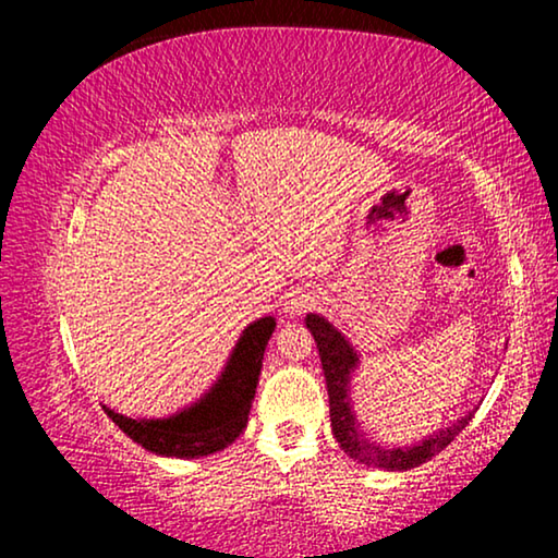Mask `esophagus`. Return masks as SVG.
<instances>
[{"mask_svg": "<svg viewBox=\"0 0 558 558\" xmlns=\"http://www.w3.org/2000/svg\"><path fill=\"white\" fill-rule=\"evenodd\" d=\"M307 307V300H292L290 305H288V313L290 315H298V313H302V310Z\"/></svg>", "mask_w": 558, "mask_h": 558, "instance_id": "obj_1", "label": "esophagus"}]
</instances>
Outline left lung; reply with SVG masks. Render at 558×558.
Returning a JSON list of instances; mask_svg holds the SVG:
<instances>
[{
  "mask_svg": "<svg viewBox=\"0 0 558 558\" xmlns=\"http://www.w3.org/2000/svg\"><path fill=\"white\" fill-rule=\"evenodd\" d=\"M305 325L313 332L319 352V362H323L327 393H329V421H332V433L349 458L364 465L384 468V470H411L428 462L433 456H438L442 448H448L456 440L458 433L472 421V413L462 415L460 421L452 423L448 428H440L426 440L415 442V446L403 448H386L376 442L369 433L362 428L356 421V413L352 409V379L359 366V356L347 342L344 335L329 325L325 317L310 313L305 317Z\"/></svg>",
  "mask_w": 558,
  "mask_h": 558,
  "instance_id": "1",
  "label": "left lung"
}]
</instances>
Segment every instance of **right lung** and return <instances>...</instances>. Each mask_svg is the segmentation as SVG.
<instances>
[{"label": "right lung", "instance_id": "1", "mask_svg": "<svg viewBox=\"0 0 558 558\" xmlns=\"http://www.w3.org/2000/svg\"><path fill=\"white\" fill-rule=\"evenodd\" d=\"M276 329V317H260L243 329L223 372L199 401L169 418H128L108 405V418L137 446L165 458H202L229 448L248 423L263 354Z\"/></svg>", "mask_w": 558, "mask_h": 558}]
</instances>
